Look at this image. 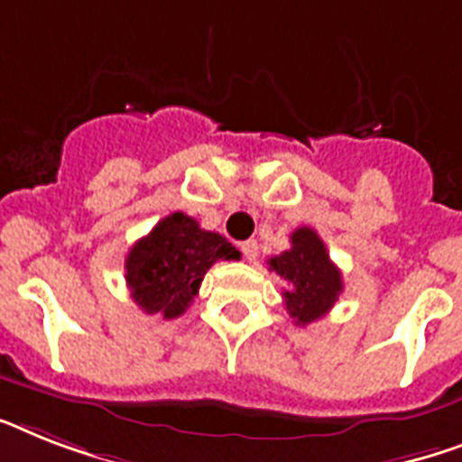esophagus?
<instances>
[{"label":"esophagus","mask_w":462,"mask_h":462,"mask_svg":"<svg viewBox=\"0 0 462 462\" xmlns=\"http://www.w3.org/2000/svg\"><path fill=\"white\" fill-rule=\"evenodd\" d=\"M239 249H242V254H244V258H246V261H256V258H258V242H256V239H246V242L239 244Z\"/></svg>","instance_id":"esophagus-1"}]
</instances>
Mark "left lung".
<instances>
[{
	"mask_svg": "<svg viewBox=\"0 0 462 462\" xmlns=\"http://www.w3.org/2000/svg\"><path fill=\"white\" fill-rule=\"evenodd\" d=\"M268 265L287 282L284 306L296 325H309L325 316L344 290L341 270L332 263L328 246L310 227L291 232V249L270 258Z\"/></svg>",
	"mask_w": 462,
	"mask_h": 462,
	"instance_id": "obj_1",
	"label": "left lung"
}]
</instances>
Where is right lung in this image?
<instances>
[{
    "label": "right lung",
    "mask_w": 462,
    "mask_h": 462,
    "mask_svg": "<svg viewBox=\"0 0 462 462\" xmlns=\"http://www.w3.org/2000/svg\"><path fill=\"white\" fill-rule=\"evenodd\" d=\"M239 256L223 235L201 230L197 220L175 211L127 251L125 282L144 313L172 320L192 306L206 270Z\"/></svg>",
    "instance_id": "1"
}]
</instances>
